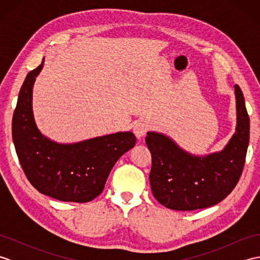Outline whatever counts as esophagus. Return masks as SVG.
Returning <instances> with one entry per match:
<instances>
[{
  "mask_svg": "<svg viewBox=\"0 0 260 260\" xmlns=\"http://www.w3.org/2000/svg\"><path fill=\"white\" fill-rule=\"evenodd\" d=\"M148 129H150V125L146 120H139L134 126V134L137 139H141L147 133Z\"/></svg>",
  "mask_w": 260,
  "mask_h": 260,
  "instance_id": "1",
  "label": "esophagus"
}]
</instances>
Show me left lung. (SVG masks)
<instances>
[{
	"label": "left lung",
	"instance_id": "1",
	"mask_svg": "<svg viewBox=\"0 0 260 260\" xmlns=\"http://www.w3.org/2000/svg\"><path fill=\"white\" fill-rule=\"evenodd\" d=\"M236 133L221 152L194 156L163 134L148 132L152 155L150 183L154 198L172 210L190 211L214 206L235 189L241 176L249 144L250 120L245 98L235 85Z\"/></svg>",
	"mask_w": 260,
	"mask_h": 260
}]
</instances>
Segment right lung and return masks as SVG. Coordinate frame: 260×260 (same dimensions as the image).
<instances>
[{
	"instance_id": "right-lung-1",
	"label": "right lung",
	"mask_w": 260,
	"mask_h": 260,
	"mask_svg": "<svg viewBox=\"0 0 260 260\" xmlns=\"http://www.w3.org/2000/svg\"><path fill=\"white\" fill-rule=\"evenodd\" d=\"M43 60L27 74L13 113L16 154L27 180L42 194L66 202L91 201L103 192L115 163L135 145L136 137L132 132H118L59 144L43 136L32 112V88Z\"/></svg>"
}]
</instances>
